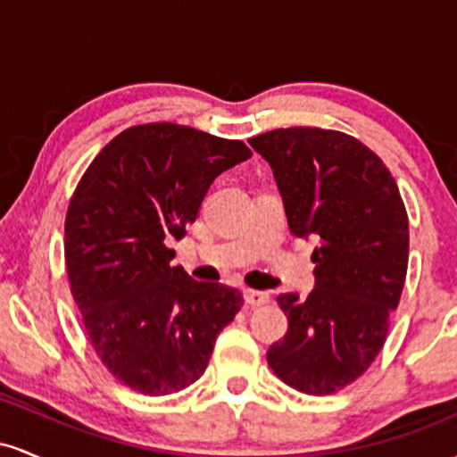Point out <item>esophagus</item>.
I'll list each match as a JSON object with an SVG mask.
<instances>
[{
  "instance_id": "esophagus-1",
  "label": "esophagus",
  "mask_w": 457,
  "mask_h": 457,
  "mask_svg": "<svg viewBox=\"0 0 457 457\" xmlns=\"http://www.w3.org/2000/svg\"><path fill=\"white\" fill-rule=\"evenodd\" d=\"M245 301L249 303L251 307H262L270 301L269 292H260V290H245Z\"/></svg>"
}]
</instances>
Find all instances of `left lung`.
<instances>
[{
	"label": "left lung",
	"instance_id": "left-lung-1",
	"mask_svg": "<svg viewBox=\"0 0 457 457\" xmlns=\"http://www.w3.org/2000/svg\"><path fill=\"white\" fill-rule=\"evenodd\" d=\"M249 144L270 162L290 232L316 243V287L277 296L287 333L266 359L292 389L330 395L386 342L408 270L406 206L380 156L342 130L275 129Z\"/></svg>",
	"mask_w": 457,
	"mask_h": 457
}]
</instances>
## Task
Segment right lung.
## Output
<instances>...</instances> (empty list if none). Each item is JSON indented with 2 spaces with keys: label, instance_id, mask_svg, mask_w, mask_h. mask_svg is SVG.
<instances>
[{
  "label": "right lung",
  "instance_id": "1",
  "mask_svg": "<svg viewBox=\"0 0 457 457\" xmlns=\"http://www.w3.org/2000/svg\"><path fill=\"white\" fill-rule=\"evenodd\" d=\"M240 139L174 122L122 130L94 156L68 204V283L94 353L109 374L144 395L193 385L243 292L199 283L171 266L221 171L246 161Z\"/></svg>",
  "mask_w": 457,
  "mask_h": 457
}]
</instances>
